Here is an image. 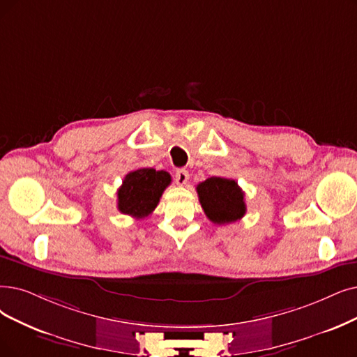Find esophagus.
Listing matches in <instances>:
<instances>
[{"label": "esophagus", "mask_w": 357, "mask_h": 357, "mask_svg": "<svg viewBox=\"0 0 357 357\" xmlns=\"http://www.w3.org/2000/svg\"><path fill=\"white\" fill-rule=\"evenodd\" d=\"M176 183L178 184V186H184L189 181V171L184 169V168H180L176 171Z\"/></svg>", "instance_id": "obj_1"}]
</instances>
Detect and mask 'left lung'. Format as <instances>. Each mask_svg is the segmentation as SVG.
<instances>
[{"label":"left lung","mask_w":357,"mask_h":357,"mask_svg":"<svg viewBox=\"0 0 357 357\" xmlns=\"http://www.w3.org/2000/svg\"><path fill=\"white\" fill-rule=\"evenodd\" d=\"M196 190L204 212L213 224H230L245 217V193L236 180L211 177L199 183Z\"/></svg>","instance_id":"obj_1"}]
</instances>
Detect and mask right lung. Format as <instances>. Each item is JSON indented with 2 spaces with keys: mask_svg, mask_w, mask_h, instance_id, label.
Listing matches in <instances>:
<instances>
[{
  "mask_svg": "<svg viewBox=\"0 0 357 357\" xmlns=\"http://www.w3.org/2000/svg\"><path fill=\"white\" fill-rule=\"evenodd\" d=\"M171 183L167 171L139 168L130 171L117 192L119 211L136 220L145 218L160 204L162 192Z\"/></svg>",
  "mask_w": 357,
  "mask_h": 357,
  "instance_id": "right-lung-1",
  "label": "right lung"
}]
</instances>
